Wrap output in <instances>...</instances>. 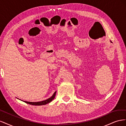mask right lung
<instances>
[{
    "label": "right lung",
    "instance_id": "add662e5",
    "mask_svg": "<svg viewBox=\"0 0 126 126\" xmlns=\"http://www.w3.org/2000/svg\"><path fill=\"white\" fill-rule=\"evenodd\" d=\"M56 91H55L54 94L52 95V96L50 98H49L47 99L42 101H39V102H28V101H24L25 102L27 103V104H28L32 105H35V106H40V105H44L46 104H47L48 103L51 102L55 97L56 96Z\"/></svg>",
    "mask_w": 126,
    "mask_h": 126
}]
</instances>
